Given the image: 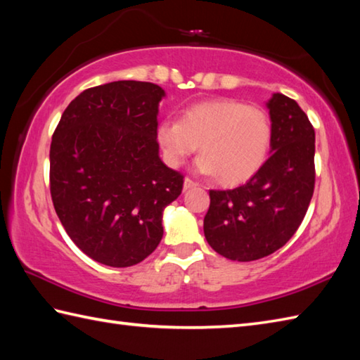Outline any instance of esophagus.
<instances>
[{"label": "esophagus", "instance_id": "1", "mask_svg": "<svg viewBox=\"0 0 360 360\" xmlns=\"http://www.w3.org/2000/svg\"><path fill=\"white\" fill-rule=\"evenodd\" d=\"M198 184L195 181H192L190 178H186L184 179V190H190V188H193V187H196Z\"/></svg>", "mask_w": 360, "mask_h": 360}]
</instances>
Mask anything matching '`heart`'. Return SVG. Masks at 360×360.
Wrapping results in <instances>:
<instances>
[{
  "mask_svg": "<svg viewBox=\"0 0 360 360\" xmlns=\"http://www.w3.org/2000/svg\"><path fill=\"white\" fill-rule=\"evenodd\" d=\"M165 162L181 167L200 145L198 172L217 176L226 186L243 184L266 162L272 143V124L259 106L233 98L200 102L181 120L165 119L156 129Z\"/></svg>",
  "mask_w": 360,
  "mask_h": 360,
  "instance_id": "obj_1",
  "label": "heart"
}]
</instances>
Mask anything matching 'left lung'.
I'll use <instances>...</instances> for the list:
<instances>
[{
  "mask_svg": "<svg viewBox=\"0 0 360 360\" xmlns=\"http://www.w3.org/2000/svg\"><path fill=\"white\" fill-rule=\"evenodd\" d=\"M272 124L271 156L244 186L210 190L205 240L219 255L254 262L290 240L314 193L316 133L292 98L275 93L266 102Z\"/></svg>",
  "mask_w": 360,
  "mask_h": 360,
  "instance_id": "8db88e82",
  "label": "left lung"
}]
</instances>
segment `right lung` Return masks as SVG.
I'll return each mask as SVG.
<instances>
[{
    "label": "right lung",
    "mask_w": 360,
    "mask_h": 360,
    "mask_svg": "<svg viewBox=\"0 0 360 360\" xmlns=\"http://www.w3.org/2000/svg\"><path fill=\"white\" fill-rule=\"evenodd\" d=\"M165 91L120 80L83 91L68 105L51 143V196L83 254L111 267L147 258L162 240V213L184 176L156 141Z\"/></svg>",
    "instance_id": "1"
}]
</instances>
